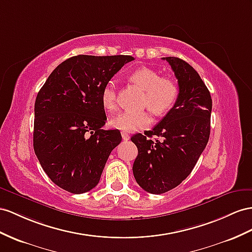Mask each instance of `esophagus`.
<instances>
[{
	"label": "esophagus",
	"mask_w": 252,
	"mask_h": 252,
	"mask_svg": "<svg viewBox=\"0 0 252 252\" xmlns=\"http://www.w3.org/2000/svg\"><path fill=\"white\" fill-rule=\"evenodd\" d=\"M121 136H122V139H124V140H128V139H130V135H128L126 132L122 131L121 132Z\"/></svg>",
	"instance_id": "esophagus-1"
}]
</instances>
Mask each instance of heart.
<instances>
[{"label": "heart", "mask_w": 252, "mask_h": 252, "mask_svg": "<svg viewBox=\"0 0 252 252\" xmlns=\"http://www.w3.org/2000/svg\"><path fill=\"white\" fill-rule=\"evenodd\" d=\"M128 80L144 90L141 106L148 107L156 115L168 113L179 96V87L168 77H163L158 71L141 67L132 71ZM101 103L109 112L117 108V89L114 81L105 83L101 90ZM151 117L147 112H122L109 120L114 128L124 132H136L150 126Z\"/></svg>", "instance_id": "1"}]
</instances>
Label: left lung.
I'll list each match as a JSON object with an SVG mask.
<instances>
[{
    "label": "left lung",
    "mask_w": 252,
    "mask_h": 252,
    "mask_svg": "<svg viewBox=\"0 0 252 252\" xmlns=\"http://www.w3.org/2000/svg\"><path fill=\"white\" fill-rule=\"evenodd\" d=\"M178 79L179 96L175 105L151 131L136 134L131 140L138 154L133 175L141 189L159 195L181 184L189 176L211 131L212 99L197 71L178 57H163ZM157 136L156 142L151 137Z\"/></svg>",
    "instance_id": "1"
}]
</instances>
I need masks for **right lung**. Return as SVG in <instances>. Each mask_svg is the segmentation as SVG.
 <instances>
[{
	"label": "right lung",
	"mask_w": 252,
	"mask_h": 252,
	"mask_svg": "<svg viewBox=\"0 0 252 252\" xmlns=\"http://www.w3.org/2000/svg\"><path fill=\"white\" fill-rule=\"evenodd\" d=\"M134 57L77 55L59 64L35 102L34 150L51 181L72 193L99 183L106 160L121 141L118 130H103L101 90Z\"/></svg>",
	"instance_id": "1"
}]
</instances>
